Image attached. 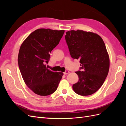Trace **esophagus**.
I'll list each match as a JSON object with an SVG mask.
<instances>
[{
    "instance_id": "34e87169",
    "label": "esophagus",
    "mask_w": 126,
    "mask_h": 126,
    "mask_svg": "<svg viewBox=\"0 0 126 126\" xmlns=\"http://www.w3.org/2000/svg\"><path fill=\"white\" fill-rule=\"evenodd\" d=\"M69 71H68V70H66V71H64L63 72V74L64 75H66V74H69Z\"/></svg>"
}]
</instances>
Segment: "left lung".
<instances>
[{
    "instance_id": "1",
    "label": "left lung",
    "mask_w": 126,
    "mask_h": 126,
    "mask_svg": "<svg viewBox=\"0 0 126 126\" xmlns=\"http://www.w3.org/2000/svg\"><path fill=\"white\" fill-rule=\"evenodd\" d=\"M65 39L71 57L79 59L81 67L76 71L78 81L72 86L81 96L91 95L100 88L108 75L109 57L101 37L91 32L71 30Z\"/></svg>"
}]
</instances>
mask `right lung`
Returning a JSON list of instances; mask_svg holds the SVG:
<instances>
[{
  "mask_svg": "<svg viewBox=\"0 0 126 126\" xmlns=\"http://www.w3.org/2000/svg\"><path fill=\"white\" fill-rule=\"evenodd\" d=\"M64 30L41 28L31 33L21 44L18 63L22 77L29 89L39 96L57 90L63 73L49 69L46 63L50 53L62 38Z\"/></svg>",
  "mask_w": 126,
  "mask_h": 126,
  "instance_id": "right-lung-1",
  "label": "right lung"
}]
</instances>
